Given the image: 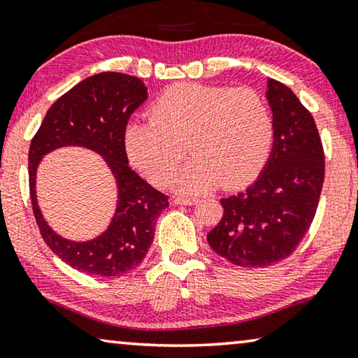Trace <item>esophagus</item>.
I'll return each instance as SVG.
<instances>
[{
    "label": "esophagus",
    "instance_id": "obj_1",
    "mask_svg": "<svg viewBox=\"0 0 358 358\" xmlns=\"http://www.w3.org/2000/svg\"><path fill=\"white\" fill-rule=\"evenodd\" d=\"M175 206H194L197 203L196 197H175L173 199Z\"/></svg>",
    "mask_w": 358,
    "mask_h": 358
}]
</instances>
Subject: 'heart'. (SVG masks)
I'll return each instance as SVG.
<instances>
[{
	"mask_svg": "<svg viewBox=\"0 0 358 358\" xmlns=\"http://www.w3.org/2000/svg\"><path fill=\"white\" fill-rule=\"evenodd\" d=\"M272 117L252 89L177 84L151 108V117L126 127L124 143L134 164L152 185L169 183L184 155L195 156L172 179L183 192L242 188L258 177L268 161Z\"/></svg>",
	"mask_w": 358,
	"mask_h": 358,
	"instance_id": "b5f03b06",
	"label": "heart"
}]
</instances>
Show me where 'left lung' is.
<instances>
[{
  "instance_id": "left-lung-1",
  "label": "left lung",
  "mask_w": 358,
  "mask_h": 358,
  "mask_svg": "<svg viewBox=\"0 0 358 358\" xmlns=\"http://www.w3.org/2000/svg\"><path fill=\"white\" fill-rule=\"evenodd\" d=\"M274 143L268 162L245 191L221 199L223 218L207 234L220 257L242 268L285 259L308 232L325 177L315 121L290 87L269 79Z\"/></svg>"
}]
</instances>
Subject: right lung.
<instances>
[{"label":"right lung","mask_w":358,"mask_h":358,"mask_svg":"<svg viewBox=\"0 0 358 358\" xmlns=\"http://www.w3.org/2000/svg\"><path fill=\"white\" fill-rule=\"evenodd\" d=\"M148 99L143 81L124 73L105 71L86 78L55 101L28 151L30 197L39 232L62 261L87 275L116 277L137 268L155 239L156 220L169 197L129 167L126 126ZM81 145L97 152L112 170L118 188L115 215L106 231L86 243L68 241L50 228L37 207L36 170L48 152Z\"/></svg>","instance_id":"add662e5"}]
</instances>
